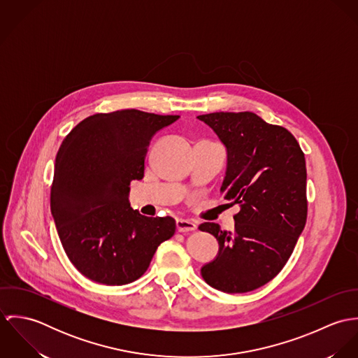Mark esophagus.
Listing matches in <instances>:
<instances>
[{"label":"esophagus","instance_id":"1","mask_svg":"<svg viewBox=\"0 0 358 358\" xmlns=\"http://www.w3.org/2000/svg\"><path fill=\"white\" fill-rule=\"evenodd\" d=\"M176 229L179 233H189V231H194L197 229V224L189 219H178Z\"/></svg>","mask_w":358,"mask_h":358}]
</instances>
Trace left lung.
Wrapping results in <instances>:
<instances>
[{"instance_id": "obj_1", "label": "left lung", "mask_w": 358, "mask_h": 358, "mask_svg": "<svg viewBox=\"0 0 358 358\" xmlns=\"http://www.w3.org/2000/svg\"><path fill=\"white\" fill-rule=\"evenodd\" d=\"M197 118L226 146L220 193L240 206L233 231L216 223L200 224L219 243V254L201 267V275L222 292H250L282 270L305 229V154L288 129L267 124L251 111Z\"/></svg>"}]
</instances>
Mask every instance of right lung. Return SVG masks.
<instances>
[{
	"instance_id": "add662e5",
	"label": "right lung",
	"mask_w": 358,
	"mask_h": 358,
	"mask_svg": "<svg viewBox=\"0 0 358 358\" xmlns=\"http://www.w3.org/2000/svg\"><path fill=\"white\" fill-rule=\"evenodd\" d=\"M179 115L141 110L99 113L62 142L51 212L66 255L87 278L129 284L145 274L158 245L175 234L171 216L148 217L129 205V185L145 175L154 135Z\"/></svg>"
}]
</instances>
